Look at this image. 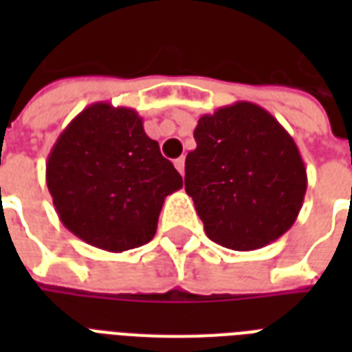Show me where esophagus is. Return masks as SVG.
<instances>
[{
	"label": "esophagus",
	"mask_w": 352,
	"mask_h": 352,
	"mask_svg": "<svg viewBox=\"0 0 352 352\" xmlns=\"http://www.w3.org/2000/svg\"><path fill=\"white\" fill-rule=\"evenodd\" d=\"M173 164H175V168L179 170V173H181V175H184V157H179V159H175V162H173Z\"/></svg>",
	"instance_id": "34e87169"
}]
</instances>
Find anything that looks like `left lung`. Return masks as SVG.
Here are the masks:
<instances>
[{
	"mask_svg": "<svg viewBox=\"0 0 352 352\" xmlns=\"http://www.w3.org/2000/svg\"><path fill=\"white\" fill-rule=\"evenodd\" d=\"M186 157L184 188L210 239L232 250H257L298 219L307 168L294 138L252 102L203 115Z\"/></svg>",
	"mask_w": 352,
	"mask_h": 352,
	"instance_id": "8db88e82",
	"label": "left lung"
}]
</instances>
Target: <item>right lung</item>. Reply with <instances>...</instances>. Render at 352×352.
<instances>
[{"label":"right lung","instance_id":"1","mask_svg":"<svg viewBox=\"0 0 352 352\" xmlns=\"http://www.w3.org/2000/svg\"><path fill=\"white\" fill-rule=\"evenodd\" d=\"M45 179L63 226L107 252L153 239L164 199L182 188L142 117L107 102L87 106L60 133Z\"/></svg>","mask_w":352,"mask_h":352}]
</instances>
